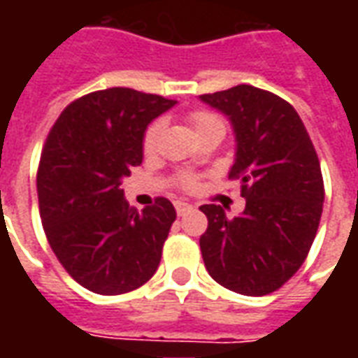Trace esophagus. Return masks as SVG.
Returning <instances> with one entry per match:
<instances>
[{
  "mask_svg": "<svg viewBox=\"0 0 358 358\" xmlns=\"http://www.w3.org/2000/svg\"><path fill=\"white\" fill-rule=\"evenodd\" d=\"M174 207H176V213H178L180 217H182V215H186L187 210L192 209V205H189V203H186V201H176V203H174Z\"/></svg>",
  "mask_w": 358,
  "mask_h": 358,
  "instance_id": "1",
  "label": "esophagus"
}]
</instances>
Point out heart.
Returning a JSON list of instances; mask_svg holds the SVG:
<instances>
[{
  "mask_svg": "<svg viewBox=\"0 0 358 358\" xmlns=\"http://www.w3.org/2000/svg\"><path fill=\"white\" fill-rule=\"evenodd\" d=\"M189 124L195 130V134H201L203 130L213 128V126H224V120L215 113H210V110H194L189 115ZM161 134H163V122L153 120L143 132V140H141L143 153H148V155L155 153L157 148H159V141H161ZM197 182H199V176L194 174V172H180L176 176V184L182 189H194L197 186Z\"/></svg>",
  "mask_w": 358,
  "mask_h": 358,
  "instance_id": "heart-1",
  "label": "heart"
}]
</instances>
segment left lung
Returning a JSON list of instances; mask_svg holds the SVG:
<instances>
[{
    "label": "left lung",
    "instance_id": "1",
    "mask_svg": "<svg viewBox=\"0 0 358 358\" xmlns=\"http://www.w3.org/2000/svg\"><path fill=\"white\" fill-rule=\"evenodd\" d=\"M230 117L238 140L230 180H240L245 210L228 218L203 205L209 220L199 238L210 278L241 295L276 292L305 263L320 224L324 180L307 128L280 95L240 84L203 94Z\"/></svg>",
    "mask_w": 358,
    "mask_h": 358
}]
</instances>
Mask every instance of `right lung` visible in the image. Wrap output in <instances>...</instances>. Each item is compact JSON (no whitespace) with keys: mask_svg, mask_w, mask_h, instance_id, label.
<instances>
[{"mask_svg":"<svg viewBox=\"0 0 358 358\" xmlns=\"http://www.w3.org/2000/svg\"><path fill=\"white\" fill-rule=\"evenodd\" d=\"M174 99L107 88L69 103L43 143L38 203L57 261L90 292L122 295L155 274L176 210L166 197L138 213L120 178L143 159L148 124Z\"/></svg>","mask_w":358,"mask_h":358,"instance_id":"right-lung-1","label":"right lung"}]
</instances>
